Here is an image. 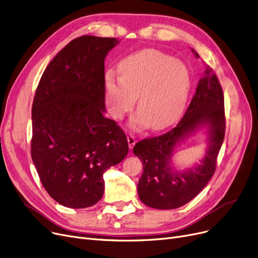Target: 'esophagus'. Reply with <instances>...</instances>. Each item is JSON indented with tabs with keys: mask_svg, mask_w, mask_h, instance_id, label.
Listing matches in <instances>:
<instances>
[{
	"mask_svg": "<svg viewBox=\"0 0 258 258\" xmlns=\"http://www.w3.org/2000/svg\"><path fill=\"white\" fill-rule=\"evenodd\" d=\"M127 141H128V146H129V148H130V149H132V148H133V146L136 145V143H137V139H136V137H134L133 134H128V136H127Z\"/></svg>",
	"mask_w": 258,
	"mask_h": 258,
	"instance_id": "obj_1",
	"label": "esophagus"
}]
</instances>
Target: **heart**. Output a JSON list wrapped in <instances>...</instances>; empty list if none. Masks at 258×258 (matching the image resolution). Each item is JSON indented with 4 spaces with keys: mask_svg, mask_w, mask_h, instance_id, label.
Wrapping results in <instances>:
<instances>
[{
    "mask_svg": "<svg viewBox=\"0 0 258 258\" xmlns=\"http://www.w3.org/2000/svg\"><path fill=\"white\" fill-rule=\"evenodd\" d=\"M118 71L120 78L109 72L105 81L107 105L112 116L124 117L138 97L134 125L162 130L180 117L192 83L185 63L155 49H144L120 60Z\"/></svg>",
    "mask_w": 258,
    "mask_h": 258,
    "instance_id": "heart-1",
    "label": "heart"
}]
</instances>
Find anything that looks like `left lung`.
I'll return each mask as SVG.
<instances>
[{
    "label": "left lung",
    "mask_w": 258,
    "mask_h": 258,
    "mask_svg": "<svg viewBox=\"0 0 258 258\" xmlns=\"http://www.w3.org/2000/svg\"><path fill=\"white\" fill-rule=\"evenodd\" d=\"M193 53L200 57L194 49ZM207 129V148L199 163L178 170L172 162L175 149L199 130ZM226 129L224 93L213 70L207 66L185 115L163 136L137 143L133 153L143 162L139 180L140 200L154 209H176L189 203L215 172Z\"/></svg>",
    "instance_id": "obj_1"
}]
</instances>
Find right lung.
Listing matches in <instances>:
<instances>
[{
    "instance_id": "1",
    "label": "right lung",
    "mask_w": 258,
    "mask_h": 258,
    "mask_svg": "<svg viewBox=\"0 0 258 258\" xmlns=\"http://www.w3.org/2000/svg\"><path fill=\"white\" fill-rule=\"evenodd\" d=\"M119 41L83 35L45 69L32 104L31 157L45 190L82 209L104 194L103 174L128 153L127 138L105 117V58Z\"/></svg>"
}]
</instances>
